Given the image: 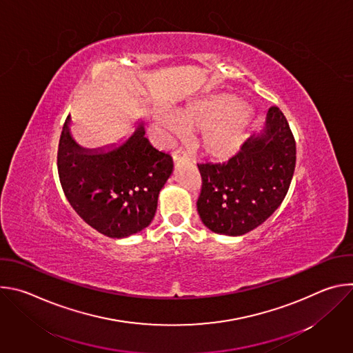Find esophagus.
Wrapping results in <instances>:
<instances>
[{
    "label": "esophagus",
    "mask_w": 353,
    "mask_h": 353,
    "mask_svg": "<svg viewBox=\"0 0 353 353\" xmlns=\"http://www.w3.org/2000/svg\"><path fill=\"white\" fill-rule=\"evenodd\" d=\"M173 159H174V162H181V161H188L190 158H188V155H187L184 149L179 148L173 152Z\"/></svg>",
    "instance_id": "1"
}]
</instances>
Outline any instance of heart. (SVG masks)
Instances as JSON below:
<instances>
[{"mask_svg": "<svg viewBox=\"0 0 353 353\" xmlns=\"http://www.w3.org/2000/svg\"><path fill=\"white\" fill-rule=\"evenodd\" d=\"M161 121L172 131H203L204 152L214 159H228L244 141L247 113L236 97L214 96L187 103L174 117L163 114Z\"/></svg>", "mask_w": 353, "mask_h": 353, "instance_id": "heart-1", "label": "heart"}]
</instances>
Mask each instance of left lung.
Returning a JSON list of instances; mask_svg holds the SVG:
<instances>
[{
	"mask_svg": "<svg viewBox=\"0 0 353 353\" xmlns=\"http://www.w3.org/2000/svg\"><path fill=\"white\" fill-rule=\"evenodd\" d=\"M201 191L196 210L215 233L241 236L265 222L282 204L296 166V141L278 106L267 114L265 132L247 138L223 163H196Z\"/></svg>",
	"mask_w": 353,
	"mask_h": 353,
	"instance_id": "obj_1",
	"label": "left lung"
}]
</instances>
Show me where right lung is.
<instances>
[{
  "label": "right lung",
  "instance_id": "1",
  "mask_svg": "<svg viewBox=\"0 0 353 353\" xmlns=\"http://www.w3.org/2000/svg\"><path fill=\"white\" fill-rule=\"evenodd\" d=\"M59 142L57 169L63 191L74 211L109 237H127L152 222L158 195L173 172V159L143 137V127L108 154H89L68 131Z\"/></svg>",
  "mask_w": 353,
  "mask_h": 353
}]
</instances>
